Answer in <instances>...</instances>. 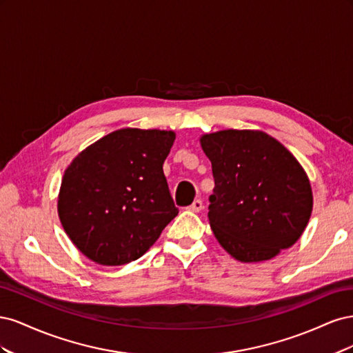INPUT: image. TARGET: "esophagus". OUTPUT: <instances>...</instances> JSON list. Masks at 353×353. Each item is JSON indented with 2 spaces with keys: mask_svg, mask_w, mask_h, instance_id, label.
Returning a JSON list of instances; mask_svg holds the SVG:
<instances>
[{
  "mask_svg": "<svg viewBox=\"0 0 353 353\" xmlns=\"http://www.w3.org/2000/svg\"><path fill=\"white\" fill-rule=\"evenodd\" d=\"M201 209H203V201H201L200 199L194 200L193 205L188 206V210H190V212H200Z\"/></svg>",
  "mask_w": 353,
  "mask_h": 353,
  "instance_id": "obj_1",
  "label": "esophagus"
}]
</instances>
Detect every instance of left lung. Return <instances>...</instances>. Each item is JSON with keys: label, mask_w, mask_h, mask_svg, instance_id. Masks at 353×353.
Wrapping results in <instances>:
<instances>
[{"label": "left lung", "mask_w": 353, "mask_h": 353, "mask_svg": "<svg viewBox=\"0 0 353 353\" xmlns=\"http://www.w3.org/2000/svg\"><path fill=\"white\" fill-rule=\"evenodd\" d=\"M215 188L209 223L240 262L272 259L301 239L312 212V188L297 159L262 131L225 130L200 137Z\"/></svg>", "instance_id": "left-lung-1"}]
</instances>
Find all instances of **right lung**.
I'll use <instances>...</instances> for the list:
<instances>
[{"instance_id":"add662e5","label":"right lung","mask_w":353,"mask_h":353,"mask_svg":"<svg viewBox=\"0 0 353 353\" xmlns=\"http://www.w3.org/2000/svg\"><path fill=\"white\" fill-rule=\"evenodd\" d=\"M174 141V131L123 128L72 160L57 210L88 259L108 266L137 261L178 215L163 174Z\"/></svg>"}]
</instances>
